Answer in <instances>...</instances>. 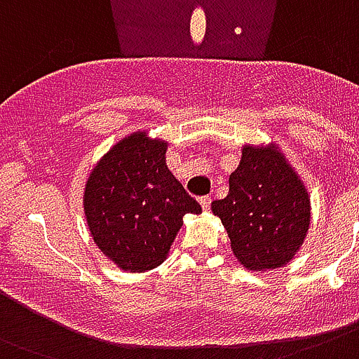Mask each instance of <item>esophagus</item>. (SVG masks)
Instances as JSON below:
<instances>
[{
	"mask_svg": "<svg viewBox=\"0 0 359 359\" xmlns=\"http://www.w3.org/2000/svg\"><path fill=\"white\" fill-rule=\"evenodd\" d=\"M200 205H202V210H210L211 205V196H200Z\"/></svg>",
	"mask_w": 359,
	"mask_h": 359,
	"instance_id": "1",
	"label": "esophagus"
}]
</instances>
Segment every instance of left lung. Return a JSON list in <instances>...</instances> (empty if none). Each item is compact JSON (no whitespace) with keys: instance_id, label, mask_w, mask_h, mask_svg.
<instances>
[{"instance_id":"1","label":"left lung","mask_w":359,"mask_h":359,"mask_svg":"<svg viewBox=\"0 0 359 359\" xmlns=\"http://www.w3.org/2000/svg\"><path fill=\"white\" fill-rule=\"evenodd\" d=\"M229 183L226 198L213 200L211 210L238 260L257 271L285 266L309 230V194L302 180L275 146H245Z\"/></svg>"}]
</instances>
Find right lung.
I'll return each instance as SVG.
<instances>
[{
	"label": "right lung",
	"mask_w": 359,
	"mask_h": 359,
	"mask_svg": "<svg viewBox=\"0 0 359 359\" xmlns=\"http://www.w3.org/2000/svg\"><path fill=\"white\" fill-rule=\"evenodd\" d=\"M166 142L135 133L102 157L86 183L84 211L99 249L125 271L166 258L187 213L202 208L166 166Z\"/></svg>",
	"instance_id": "add662e5"
}]
</instances>
